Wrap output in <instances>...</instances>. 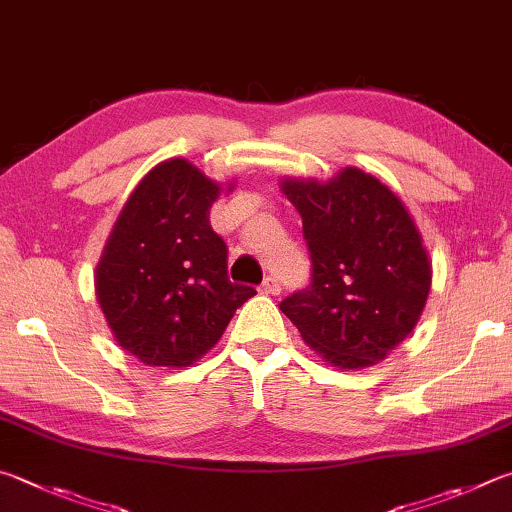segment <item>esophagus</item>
Returning <instances> with one entry per match:
<instances>
[{
	"label": "esophagus",
	"mask_w": 512,
	"mask_h": 512,
	"mask_svg": "<svg viewBox=\"0 0 512 512\" xmlns=\"http://www.w3.org/2000/svg\"><path fill=\"white\" fill-rule=\"evenodd\" d=\"M262 291H264V293H271V295H277V293H280V291H282V284H280V282H277L273 275H268V277H266V280L262 282Z\"/></svg>",
	"instance_id": "1"
}]
</instances>
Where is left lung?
<instances>
[{
    "label": "left lung",
    "instance_id": "1",
    "mask_svg": "<svg viewBox=\"0 0 512 512\" xmlns=\"http://www.w3.org/2000/svg\"><path fill=\"white\" fill-rule=\"evenodd\" d=\"M302 215L311 282L280 309L333 367L383 360L410 336L430 293L421 235L401 199L356 167L329 183L284 181Z\"/></svg>",
    "mask_w": 512,
    "mask_h": 512
}]
</instances>
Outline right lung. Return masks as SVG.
<instances>
[{
  "label": "right lung",
  "instance_id": "add662e5",
  "mask_svg": "<svg viewBox=\"0 0 512 512\" xmlns=\"http://www.w3.org/2000/svg\"><path fill=\"white\" fill-rule=\"evenodd\" d=\"M219 185L183 159L138 183L107 241L96 295L127 353L152 367H188L217 345L257 291L228 280V248L210 226Z\"/></svg>",
  "mask_w": 512,
  "mask_h": 512
}]
</instances>
